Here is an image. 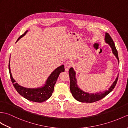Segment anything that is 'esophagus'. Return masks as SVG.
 Returning a JSON list of instances; mask_svg holds the SVG:
<instances>
[{
  "label": "esophagus",
  "instance_id": "1",
  "mask_svg": "<svg viewBox=\"0 0 128 128\" xmlns=\"http://www.w3.org/2000/svg\"><path fill=\"white\" fill-rule=\"evenodd\" d=\"M71 66V64L70 63V62H66V63H65L64 64L65 71H69Z\"/></svg>",
  "mask_w": 128,
  "mask_h": 128
}]
</instances>
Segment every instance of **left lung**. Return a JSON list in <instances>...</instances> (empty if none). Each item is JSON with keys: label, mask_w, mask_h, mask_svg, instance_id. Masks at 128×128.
I'll return each mask as SVG.
<instances>
[{"label": "left lung", "mask_w": 128, "mask_h": 128, "mask_svg": "<svg viewBox=\"0 0 128 128\" xmlns=\"http://www.w3.org/2000/svg\"><path fill=\"white\" fill-rule=\"evenodd\" d=\"M105 38V42L109 44V45L112 48L113 53H114V55L116 56V57L118 59V63H120L117 50L116 48L114 43V41H113L112 38L108 32H106ZM69 74L70 81V90L71 91V93L72 94L74 98H75L76 100L82 102H97V101H99L102 99V98L105 97L110 92H111L112 90L114 88L116 85L117 84L118 78V75L116 79L115 80V81L113 83L111 87H110L108 90H106L104 92H99V93H97L90 94L88 93H86V92L82 90L81 89L78 87V86L77 85V81L75 77L76 72L72 68H70L69 71Z\"/></svg>", "instance_id": "obj_1"}]
</instances>
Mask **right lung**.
<instances>
[{
	"label": "right lung",
	"instance_id": "add662e5",
	"mask_svg": "<svg viewBox=\"0 0 128 128\" xmlns=\"http://www.w3.org/2000/svg\"><path fill=\"white\" fill-rule=\"evenodd\" d=\"M27 32L28 30L26 31L24 33L22 34L21 36H20L17 39V41H18L23 36H24ZM8 70H9L11 82L12 83L14 87L20 96L26 98V99L31 101V102H42L49 99L50 96H52L53 90H54V85L56 81H57L59 74L62 72H64L65 69L64 65H62L61 66H59L50 74L48 78H47L46 84L44 85V86L41 88L33 89L24 88L20 86L17 83L15 82V80H14L11 75L10 61L9 63H8Z\"/></svg>",
	"mask_w": 128,
	"mask_h": 128
}]
</instances>
